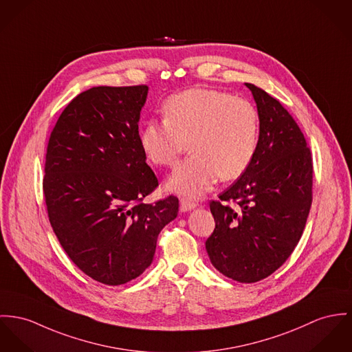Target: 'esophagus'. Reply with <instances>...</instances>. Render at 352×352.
Listing matches in <instances>:
<instances>
[{
  "instance_id": "esophagus-1",
  "label": "esophagus",
  "mask_w": 352,
  "mask_h": 352,
  "mask_svg": "<svg viewBox=\"0 0 352 352\" xmlns=\"http://www.w3.org/2000/svg\"><path fill=\"white\" fill-rule=\"evenodd\" d=\"M179 205H181V210H182V212H189L191 209L197 208L198 204H197L195 201H191L189 198H181Z\"/></svg>"
}]
</instances>
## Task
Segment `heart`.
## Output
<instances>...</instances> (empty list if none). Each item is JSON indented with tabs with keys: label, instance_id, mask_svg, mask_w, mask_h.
I'll list each match as a JSON object with an SVG mask.
<instances>
[{
	"label": "heart",
	"instance_id": "1",
	"mask_svg": "<svg viewBox=\"0 0 352 352\" xmlns=\"http://www.w3.org/2000/svg\"><path fill=\"white\" fill-rule=\"evenodd\" d=\"M163 115L162 122L146 123L140 147L150 162L171 167L189 143L192 155L170 177L171 191L201 195L218 178H240L256 155L260 118L246 99L212 88H191L168 98Z\"/></svg>",
	"mask_w": 352,
	"mask_h": 352
}]
</instances>
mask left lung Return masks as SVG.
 Returning a JSON list of instances; mask_svg holds the SVG:
<instances>
[{
	"instance_id": "1",
	"label": "left lung",
	"mask_w": 352,
	"mask_h": 352,
	"mask_svg": "<svg viewBox=\"0 0 352 352\" xmlns=\"http://www.w3.org/2000/svg\"><path fill=\"white\" fill-rule=\"evenodd\" d=\"M245 85L260 118L257 151L243 175L210 201L216 228L205 245L217 271L256 283L278 270L301 239L312 204L314 166L291 113L264 89Z\"/></svg>"
}]
</instances>
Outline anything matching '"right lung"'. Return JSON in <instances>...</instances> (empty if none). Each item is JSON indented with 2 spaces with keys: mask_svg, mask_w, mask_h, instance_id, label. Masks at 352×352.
<instances>
[{
  "mask_svg": "<svg viewBox=\"0 0 352 352\" xmlns=\"http://www.w3.org/2000/svg\"><path fill=\"white\" fill-rule=\"evenodd\" d=\"M148 87H92L58 116L50 136L43 190L54 234L91 278L120 285L146 271L158 234L178 214L140 147L139 118Z\"/></svg>",
  "mask_w": 352,
  "mask_h": 352,
  "instance_id": "obj_1",
  "label": "right lung"
}]
</instances>
